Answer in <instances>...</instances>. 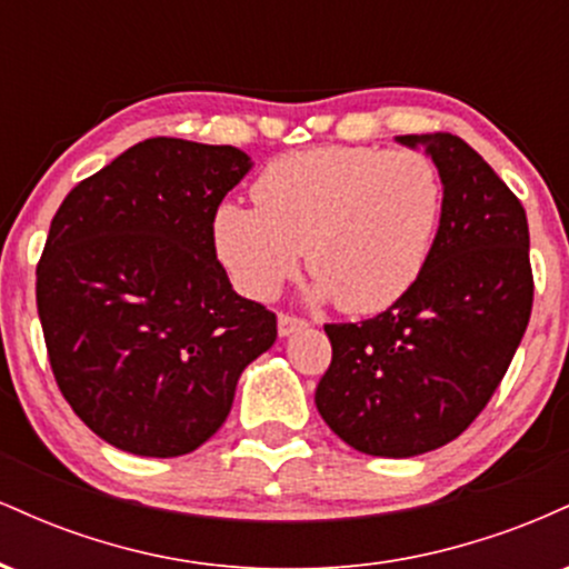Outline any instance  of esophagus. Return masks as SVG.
Segmentation results:
<instances>
[{"label":"esophagus","mask_w":569,"mask_h":569,"mask_svg":"<svg viewBox=\"0 0 569 569\" xmlns=\"http://www.w3.org/2000/svg\"><path fill=\"white\" fill-rule=\"evenodd\" d=\"M305 326H307L305 318L289 316V312H280V316H278V335L280 337H289V335H293V331L305 329Z\"/></svg>","instance_id":"1"}]
</instances>
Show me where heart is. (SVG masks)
<instances>
[{
	"mask_svg": "<svg viewBox=\"0 0 569 569\" xmlns=\"http://www.w3.org/2000/svg\"><path fill=\"white\" fill-rule=\"evenodd\" d=\"M257 208L213 217L221 264L251 299H272L297 272L339 310H388L420 280L443 213L439 166L417 149L318 147L276 158L253 181Z\"/></svg>",
	"mask_w": 569,
	"mask_h": 569,
	"instance_id": "1",
	"label": "heart"
}]
</instances>
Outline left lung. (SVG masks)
Instances as JSON below:
<instances>
[{
  "instance_id": "8db88e82",
  "label": "left lung",
  "mask_w": 569,
  "mask_h": 569,
  "mask_svg": "<svg viewBox=\"0 0 569 569\" xmlns=\"http://www.w3.org/2000/svg\"><path fill=\"white\" fill-rule=\"evenodd\" d=\"M426 143L443 179L430 262L411 289L361 323H326L331 363L316 407L345 443L415 457L462 433L495 396L532 312L530 230L506 181L460 136Z\"/></svg>"
}]
</instances>
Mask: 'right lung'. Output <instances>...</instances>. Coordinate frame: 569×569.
Instances as JSON below:
<instances>
[{"label": "right lung", "mask_w": 569, "mask_h": 569, "mask_svg": "<svg viewBox=\"0 0 569 569\" xmlns=\"http://www.w3.org/2000/svg\"><path fill=\"white\" fill-rule=\"evenodd\" d=\"M246 152L147 139L67 194L37 264L53 377L122 452H194L227 420L238 377L278 337L276 312L232 291L213 217Z\"/></svg>", "instance_id": "1"}]
</instances>
